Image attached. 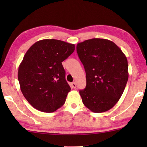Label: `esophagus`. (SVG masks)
<instances>
[{"instance_id": "1", "label": "esophagus", "mask_w": 147, "mask_h": 147, "mask_svg": "<svg viewBox=\"0 0 147 147\" xmlns=\"http://www.w3.org/2000/svg\"><path fill=\"white\" fill-rule=\"evenodd\" d=\"M71 86H72V88L75 89L76 87V84L75 82H73V83L71 84Z\"/></svg>"}]
</instances>
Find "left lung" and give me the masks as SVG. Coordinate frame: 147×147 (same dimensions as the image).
Here are the masks:
<instances>
[{"label": "left lung", "instance_id": "obj_1", "mask_svg": "<svg viewBox=\"0 0 147 147\" xmlns=\"http://www.w3.org/2000/svg\"><path fill=\"white\" fill-rule=\"evenodd\" d=\"M76 51L86 74V88L79 91L83 104L94 113L108 111L120 99L128 82L127 58L115 43L105 39L81 42Z\"/></svg>", "mask_w": 147, "mask_h": 147}]
</instances>
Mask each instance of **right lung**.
Returning a JSON list of instances; mask_svg holds the SVG:
<instances>
[{
  "mask_svg": "<svg viewBox=\"0 0 147 147\" xmlns=\"http://www.w3.org/2000/svg\"><path fill=\"white\" fill-rule=\"evenodd\" d=\"M74 44L43 39L30 47L19 67L22 93L39 111L52 113L63 105L71 88L62 61L74 51Z\"/></svg>",
  "mask_w": 147,
  "mask_h": 147,
  "instance_id": "add662e5",
  "label": "right lung"
}]
</instances>
